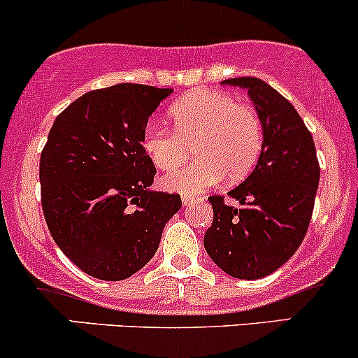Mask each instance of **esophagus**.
Masks as SVG:
<instances>
[{"instance_id":"obj_1","label":"esophagus","mask_w":358,"mask_h":358,"mask_svg":"<svg viewBox=\"0 0 358 358\" xmlns=\"http://www.w3.org/2000/svg\"><path fill=\"white\" fill-rule=\"evenodd\" d=\"M195 200H199V197H194V195H182L183 206H190V203H194Z\"/></svg>"}]
</instances>
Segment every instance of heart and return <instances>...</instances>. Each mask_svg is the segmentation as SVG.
Segmentation results:
<instances>
[{"label": "heart", "instance_id": "1", "mask_svg": "<svg viewBox=\"0 0 358 358\" xmlns=\"http://www.w3.org/2000/svg\"><path fill=\"white\" fill-rule=\"evenodd\" d=\"M170 129L148 127L143 149L161 171H171L194 151L195 161L163 178L166 190L197 195L227 182H239L253 170L263 148V124L253 107L222 92H195L168 112Z\"/></svg>", "mask_w": 358, "mask_h": 358}]
</instances>
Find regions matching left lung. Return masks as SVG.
Here are the masks:
<instances>
[{"instance_id": "8db88e82", "label": "left lung", "mask_w": 358, "mask_h": 358, "mask_svg": "<svg viewBox=\"0 0 358 358\" xmlns=\"http://www.w3.org/2000/svg\"><path fill=\"white\" fill-rule=\"evenodd\" d=\"M224 85L248 90L263 124L257 166L231 190L241 207L212 195V226L203 246L231 277L255 280L280 268L308 233L320 185V163L311 132L277 90L258 78H233Z\"/></svg>"}]
</instances>
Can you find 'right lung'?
I'll use <instances>...</instances> for the list:
<instances>
[{
  "label": "right lung",
  "mask_w": 358,
  "mask_h": 358,
  "mask_svg": "<svg viewBox=\"0 0 358 358\" xmlns=\"http://www.w3.org/2000/svg\"><path fill=\"white\" fill-rule=\"evenodd\" d=\"M171 88L93 90L57 115L41 155L42 210L56 245L100 280H124L155 257L178 194L152 192L143 149L149 117Z\"/></svg>",
  "instance_id": "1"
}]
</instances>
